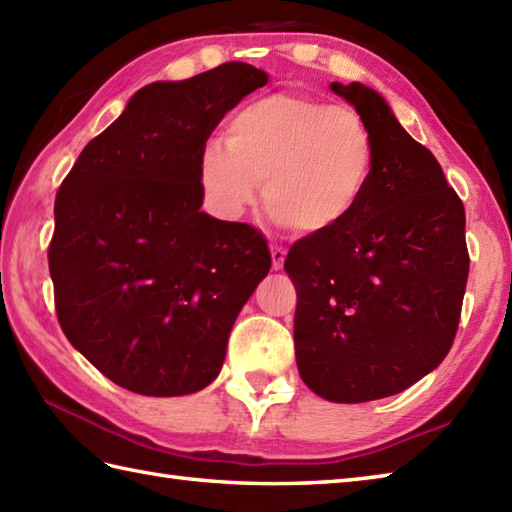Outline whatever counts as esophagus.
Instances as JSON below:
<instances>
[{
  "mask_svg": "<svg viewBox=\"0 0 512 512\" xmlns=\"http://www.w3.org/2000/svg\"><path fill=\"white\" fill-rule=\"evenodd\" d=\"M270 257H273V268L275 270L284 268V262H286V250L284 248L273 246V248H270Z\"/></svg>",
  "mask_w": 512,
  "mask_h": 512,
  "instance_id": "34e87169",
  "label": "esophagus"
}]
</instances>
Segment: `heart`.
Listing matches in <instances>:
<instances>
[{
    "label": "heart",
    "mask_w": 512,
    "mask_h": 512,
    "mask_svg": "<svg viewBox=\"0 0 512 512\" xmlns=\"http://www.w3.org/2000/svg\"><path fill=\"white\" fill-rule=\"evenodd\" d=\"M378 169L374 132L354 107L303 94H270L237 112L226 145L206 143L198 178L204 202L239 220L259 202L301 235L339 231L361 209Z\"/></svg>",
    "instance_id": "b5f03b06"
}]
</instances>
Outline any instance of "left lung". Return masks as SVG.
I'll list each match as a JSON object with an SVG mask.
<instances>
[{
  "label": "left lung",
  "mask_w": 512,
  "mask_h": 512,
  "mask_svg": "<svg viewBox=\"0 0 512 512\" xmlns=\"http://www.w3.org/2000/svg\"><path fill=\"white\" fill-rule=\"evenodd\" d=\"M374 132L378 169L350 222L290 246L301 380L330 402L400 394L449 354L469 277L464 206L440 162L363 83H330Z\"/></svg>",
  "instance_id": "1"
}]
</instances>
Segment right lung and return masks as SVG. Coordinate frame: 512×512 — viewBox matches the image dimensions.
<instances>
[{
  "instance_id": "right-lung-1",
  "label": "right lung",
  "mask_w": 512,
  "mask_h": 512,
  "mask_svg": "<svg viewBox=\"0 0 512 512\" xmlns=\"http://www.w3.org/2000/svg\"><path fill=\"white\" fill-rule=\"evenodd\" d=\"M268 74L228 61L138 90L90 140L54 200L48 250L74 350L143 396L211 385L239 310L268 270L257 228L200 211V151Z\"/></svg>"
}]
</instances>
